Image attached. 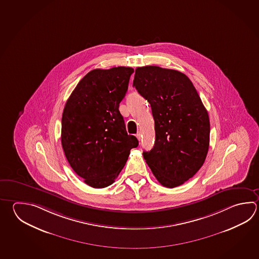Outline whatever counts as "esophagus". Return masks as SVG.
Instances as JSON below:
<instances>
[{
  "instance_id": "1",
  "label": "esophagus",
  "mask_w": 259,
  "mask_h": 259,
  "mask_svg": "<svg viewBox=\"0 0 259 259\" xmlns=\"http://www.w3.org/2000/svg\"><path fill=\"white\" fill-rule=\"evenodd\" d=\"M137 139H138V140H139V141H140V140H141V139H142V134H141V133H140V132L137 133Z\"/></svg>"
}]
</instances>
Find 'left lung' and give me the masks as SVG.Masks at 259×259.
<instances>
[{"instance_id":"obj_1","label":"left lung","mask_w":259,"mask_h":259,"mask_svg":"<svg viewBox=\"0 0 259 259\" xmlns=\"http://www.w3.org/2000/svg\"><path fill=\"white\" fill-rule=\"evenodd\" d=\"M133 86L150 103L156 140L143 156L158 182L175 188L203 165L210 144V120L191 79L175 69H136Z\"/></svg>"}]
</instances>
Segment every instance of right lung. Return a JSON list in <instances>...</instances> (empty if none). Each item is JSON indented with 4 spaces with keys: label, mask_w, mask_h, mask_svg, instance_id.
Returning a JSON list of instances; mask_svg holds the SVG:
<instances>
[{
    "label": "right lung",
    "mask_w": 259,
    "mask_h": 259,
    "mask_svg": "<svg viewBox=\"0 0 259 259\" xmlns=\"http://www.w3.org/2000/svg\"><path fill=\"white\" fill-rule=\"evenodd\" d=\"M134 68L93 69L74 89L62 114L61 144L76 174L95 189L112 184L138 146L128 135L119 104Z\"/></svg>",
    "instance_id": "1"
}]
</instances>
